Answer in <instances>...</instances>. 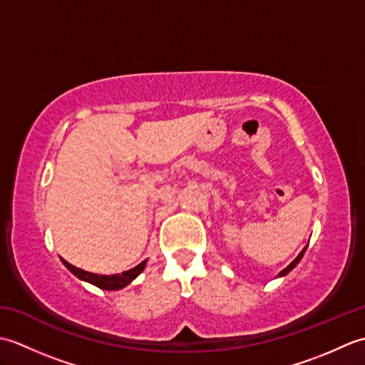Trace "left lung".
<instances>
[{
    "mask_svg": "<svg viewBox=\"0 0 365 365\" xmlns=\"http://www.w3.org/2000/svg\"><path fill=\"white\" fill-rule=\"evenodd\" d=\"M307 247V246H306ZM306 247H304V250H302L299 254H298V257L297 259H294L292 263H290V265L289 267H287V268H284L282 271H281V273H279V276H285L287 273H290V271L294 268V267H297L298 265V262L302 259V255H304V252H306Z\"/></svg>",
    "mask_w": 365,
    "mask_h": 365,
    "instance_id": "obj_1",
    "label": "left lung"
}]
</instances>
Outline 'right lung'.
Instances as JSON below:
<instances>
[{
    "label": "right lung",
    "mask_w": 365,
    "mask_h": 365,
    "mask_svg": "<svg viewBox=\"0 0 365 365\" xmlns=\"http://www.w3.org/2000/svg\"><path fill=\"white\" fill-rule=\"evenodd\" d=\"M61 260H63L64 265L68 269H71L76 277H80L86 282L94 284V285L98 287V289H103V290H120V289H123V287L128 285L139 273H141V271L145 267V262H147V260H144V262L139 263V265H136L135 268H131L128 271H123V273H120V274L105 276V274H94V273H89V271H84L81 268H76V267L72 265V263L66 262L63 257H61Z\"/></svg>",
    "instance_id": "obj_1"
}]
</instances>
